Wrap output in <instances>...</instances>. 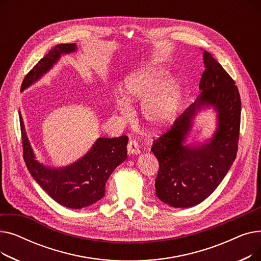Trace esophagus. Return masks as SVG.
<instances>
[{"instance_id": "obj_1", "label": "esophagus", "mask_w": 261, "mask_h": 261, "mask_svg": "<svg viewBox=\"0 0 261 261\" xmlns=\"http://www.w3.org/2000/svg\"><path fill=\"white\" fill-rule=\"evenodd\" d=\"M127 150L130 154H139L141 152V150L139 148V143L136 140L130 139L128 146H127Z\"/></svg>"}]
</instances>
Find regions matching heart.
Instances as JSON below:
<instances>
[{
  "mask_svg": "<svg viewBox=\"0 0 261 261\" xmlns=\"http://www.w3.org/2000/svg\"><path fill=\"white\" fill-rule=\"evenodd\" d=\"M168 74L156 66H147L131 73L123 81L122 98L117 100L119 111L127 115L130 106L141 103L147 125L154 130L162 129L173 119L177 89L166 85Z\"/></svg>",
  "mask_w": 261,
  "mask_h": 261,
  "instance_id": "b5f03b06",
  "label": "heart"
}]
</instances>
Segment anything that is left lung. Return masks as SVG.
I'll list each match as a JSON object with an SVG mask.
<instances>
[{"instance_id": "obj_1", "label": "left lung", "mask_w": 261, "mask_h": 261, "mask_svg": "<svg viewBox=\"0 0 261 261\" xmlns=\"http://www.w3.org/2000/svg\"><path fill=\"white\" fill-rule=\"evenodd\" d=\"M203 60L205 71L200 80V96L151 148L160 165L155 195L172 207L194 206L212 195L234 163L238 150L241 116L238 88L211 53L204 50ZM208 105L218 113V129L213 139L200 146L185 145L193 116Z\"/></svg>"}]
</instances>
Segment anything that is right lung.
I'll use <instances>...</instances> for the list:
<instances>
[{"label":"right lung","instance_id":"right-lung-1","mask_svg":"<svg viewBox=\"0 0 261 261\" xmlns=\"http://www.w3.org/2000/svg\"><path fill=\"white\" fill-rule=\"evenodd\" d=\"M76 50L75 44H58L41 59L27 74L21 91L29 88L57 62L62 54ZM23 158L35 181L48 196L68 208L79 210L97 202L105 196L106 183L113 170L127 159L128 136L100 138L90 151L70 166L50 168L40 164L26 136L23 118L19 111Z\"/></svg>","mask_w":261,"mask_h":261}]
</instances>
